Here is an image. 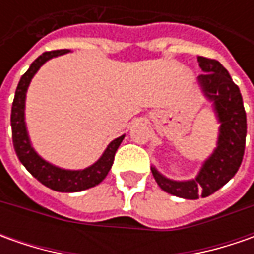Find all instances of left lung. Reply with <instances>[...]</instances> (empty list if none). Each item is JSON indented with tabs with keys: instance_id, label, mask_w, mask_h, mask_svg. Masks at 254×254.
Segmentation results:
<instances>
[{
	"instance_id": "8db88e82",
	"label": "left lung",
	"mask_w": 254,
	"mask_h": 254,
	"mask_svg": "<svg viewBox=\"0 0 254 254\" xmlns=\"http://www.w3.org/2000/svg\"><path fill=\"white\" fill-rule=\"evenodd\" d=\"M198 62L203 72L198 76V83L206 100L212 103L219 123L216 148L203 161L198 175L192 180H170L155 167H151L160 188L184 199L209 196L235 177L243 160L248 132L243 99L229 72L215 59L198 56Z\"/></svg>"
}]
</instances>
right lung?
<instances>
[{
    "mask_svg": "<svg viewBox=\"0 0 254 254\" xmlns=\"http://www.w3.org/2000/svg\"><path fill=\"white\" fill-rule=\"evenodd\" d=\"M67 52H69L67 49L45 52L39 58H36L29 66V69L22 74L15 90L14 103L11 110V127H12V142H14L15 152L19 161L22 162V165L32 174V177H35L41 184H44L45 187L58 192H80L99 185L107 177L114 161V154L126 135H120L119 138L113 140L104 150L102 157L84 170H64L61 167H56L44 160L35 151L29 140L26 123H25L26 92L32 77L45 62Z\"/></svg>",
    "mask_w": 254,
    "mask_h": 254,
    "instance_id": "obj_1",
    "label": "right lung"
}]
</instances>
